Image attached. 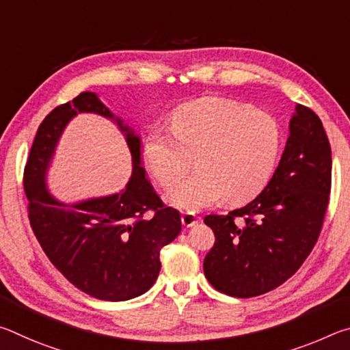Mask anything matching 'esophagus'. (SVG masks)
<instances>
[{
  "mask_svg": "<svg viewBox=\"0 0 350 350\" xmlns=\"http://www.w3.org/2000/svg\"><path fill=\"white\" fill-rule=\"evenodd\" d=\"M182 224H183V227H193V225H196L198 224V216H194L193 213H183L182 215Z\"/></svg>",
  "mask_w": 350,
  "mask_h": 350,
  "instance_id": "1",
  "label": "esophagus"
}]
</instances>
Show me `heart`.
<instances>
[{"mask_svg":"<svg viewBox=\"0 0 350 350\" xmlns=\"http://www.w3.org/2000/svg\"><path fill=\"white\" fill-rule=\"evenodd\" d=\"M173 135L154 129L144 159L167 200L176 208L196 211L222 198L224 204L247 202L267 185L281 148V128L265 111L230 98H204L177 109Z\"/></svg>","mask_w":350,"mask_h":350,"instance_id":"1","label":"heart"}]
</instances>
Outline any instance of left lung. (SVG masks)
Instances as JSON below:
<instances>
[{"instance_id": "8db88e82", "label": "left lung", "mask_w": 350, "mask_h": 350, "mask_svg": "<svg viewBox=\"0 0 350 350\" xmlns=\"http://www.w3.org/2000/svg\"><path fill=\"white\" fill-rule=\"evenodd\" d=\"M332 187L330 144L319 117L296 106L273 177L228 215H208L215 245L204 259L213 287L236 298L270 292L293 276L321 233Z\"/></svg>"}]
</instances>
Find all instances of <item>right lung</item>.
Segmentation results:
<instances>
[{"instance_id":"add662e5","label":"right lung","mask_w":350,"mask_h":350,"mask_svg":"<svg viewBox=\"0 0 350 350\" xmlns=\"http://www.w3.org/2000/svg\"><path fill=\"white\" fill-rule=\"evenodd\" d=\"M79 112L112 117L96 94L81 92L44 117L29 152L23 185L33 234L55 269L81 292L103 301L144 295L161 271V250L180 233L179 211L165 205L140 167V139L117 120L133 156L126 189L64 205L46 191L44 176L68 122Z\"/></svg>"}]
</instances>
